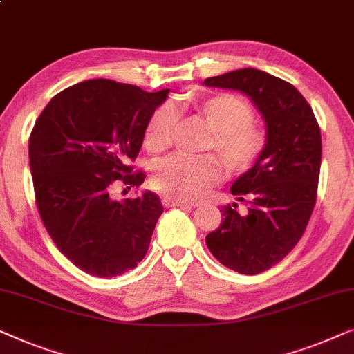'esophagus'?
I'll return each instance as SVG.
<instances>
[{"label": "esophagus", "instance_id": "1", "mask_svg": "<svg viewBox=\"0 0 354 354\" xmlns=\"http://www.w3.org/2000/svg\"><path fill=\"white\" fill-rule=\"evenodd\" d=\"M162 203H163V207H183V208H191L192 207L189 202L178 201V198H173V197H163Z\"/></svg>", "mask_w": 354, "mask_h": 354}]
</instances>
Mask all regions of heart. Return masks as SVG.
<instances>
[{
	"instance_id": "1",
	"label": "heart",
	"mask_w": 354,
	"mask_h": 354,
	"mask_svg": "<svg viewBox=\"0 0 354 354\" xmlns=\"http://www.w3.org/2000/svg\"><path fill=\"white\" fill-rule=\"evenodd\" d=\"M197 115L215 134V149L229 173H243L260 160L266 147V134L253 125V111L236 94H213L194 104ZM175 109L170 104L158 107L149 118L144 144L149 152H162L171 141ZM221 178V167L210 156L187 157L175 153L153 168L152 186L178 201H192Z\"/></svg>"
}]
</instances>
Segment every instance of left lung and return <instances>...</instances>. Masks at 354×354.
Instances as JSON below:
<instances>
[{
  "instance_id": "obj_1",
  "label": "left lung",
  "mask_w": 354,
  "mask_h": 354,
  "mask_svg": "<svg viewBox=\"0 0 354 354\" xmlns=\"http://www.w3.org/2000/svg\"><path fill=\"white\" fill-rule=\"evenodd\" d=\"M203 84L247 94L266 123L265 152L231 186L247 210L239 212L237 203L221 207L220 227L205 237L221 265L258 274L290 253L310 221L321 170V129L300 91L263 71L241 68Z\"/></svg>"
}]
</instances>
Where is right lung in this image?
I'll return each mask as SVG.
<instances>
[{"instance_id": "obj_1", "label": "right lung", "mask_w": 354, "mask_h": 354, "mask_svg": "<svg viewBox=\"0 0 354 354\" xmlns=\"http://www.w3.org/2000/svg\"><path fill=\"white\" fill-rule=\"evenodd\" d=\"M168 93L86 80L56 94L35 122L28 157L39 216L59 250L88 274L120 276L147 253L160 198L144 191L117 201L112 191L144 183L128 163Z\"/></svg>"}]
</instances>
